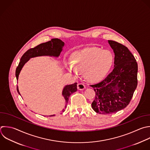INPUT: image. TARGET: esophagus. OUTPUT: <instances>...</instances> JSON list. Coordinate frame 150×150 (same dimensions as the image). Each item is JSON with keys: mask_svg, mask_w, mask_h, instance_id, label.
Masks as SVG:
<instances>
[{"mask_svg": "<svg viewBox=\"0 0 150 150\" xmlns=\"http://www.w3.org/2000/svg\"><path fill=\"white\" fill-rule=\"evenodd\" d=\"M85 88H86V87H85L84 84H83V83H79V84H77V88H78L79 90H84Z\"/></svg>", "mask_w": 150, "mask_h": 150, "instance_id": "esophagus-1", "label": "esophagus"}]
</instances>
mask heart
<instances>
[{
  "label": "heart",
  "instance_id": "1",
  "mask_svg": "<svg viewBox=\"0 0 150 150\" xmlns=\"http://www.w3.org/2000/svg\"><path fill=\"white\" fill-rule=\"evenodd\" d=\"M114 57L109 50H103L97 47L84 49L75 53L72 56V63L68 64V70L76 75L78 70L85 72L86 77L90 81L101 79L110 69Z\"/></svg>",
  "mask_w": 150,
  "mask_h": 150
}]
</instances>
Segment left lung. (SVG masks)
Segmentation results:
<instances>
[{
	"label": "left lung",
	"mask_w": 150,
	"mask_h": 150,
	"mask_svg": "<svg viewBox=\"0 0 150 150\" xmlns=\"http://www.w3.org/2000/svg\"><path fill=\"white\" fill-rule=\"evenodd\" d=\"M114 53V69L102 81L94 85L96 96L92 108L101 114L115 113L129 103L137 86L138 64L127 47L108 40Z\"/></svg>",
	"instance_id": "8db88e82"
}]
</instances>
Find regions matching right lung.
I'll return each mask as SVG.
<instances>
[{"mask_svg": "<svg viewBox=\"0 0 150 150\" xmlns=\"http://www.w3.org/2000/svg\"><path fill=\"white\" fill-rule=\"evenodd\" d=\"M64 43L60 39H52L50 41L47 42L39 45L38 46L35 47L34 48H31L29 49L22 56L21 59V62L19 63L18 66L16 70V77L17 80H18V77L19 73L25 65V64L29 61L30 58L42 56H49L54 57H59L61 52L62 51V48L64 46ZM17 91L20 94L18 86H17ZM77 91V83H75L66 86L62 91V95L66 100V105L65 108L69 102L70 96ZM21 95V94H20ZM65 110L63 109L62 112H64ZM54 115H50L54 116Z\"/></svg>", "mask_w": 150, "mask_h": 150, "instance_id": "add662e5", "label": "right lung"}]
</instances>
